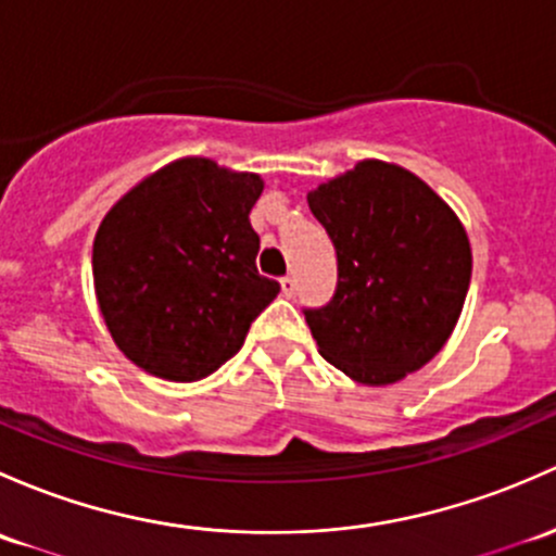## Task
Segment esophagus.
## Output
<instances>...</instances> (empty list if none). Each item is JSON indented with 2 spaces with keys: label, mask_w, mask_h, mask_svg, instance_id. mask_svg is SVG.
Returning <instances> with one entry per match:
<instances>
[{
  "label": "esophagus",
  "mask_w": 556,
  "mask_h": 556,
  "mask_svg": "<svg viewBox=\"0 0 556 556\" xmlns=\"http://www.w3.org/2000/svg\"><path fill=\"white\" fill-rule=\"evenodd\" d=\"M279 285H282V295L285 298L295 295V279L293 277H282V279H279Z\"/></svg>",
  "instance_id": "1"
}]
</instances>
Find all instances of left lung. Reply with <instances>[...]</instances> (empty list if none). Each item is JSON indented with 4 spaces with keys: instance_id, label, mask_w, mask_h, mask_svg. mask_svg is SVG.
I'll list each match as a JSON object with an SVG mask.
<instances>
[{
    "instance_id": "left-lung-1",
    "label": "left lung",
    "mask_w": 556,
    "mask_h": 556,
    "mask_svg": "<svg viewBox=\"0 0 556 556\" xmlns=\"http://www.w3.org/2000/svg\"><path fill=\"white\" fill-rule=\"evenodd\" d=\"M306 200L338 255L332 301L303 308L319 354L365 386L420 370L469 293L471 248L458 215L418 175L381 160L356 162Z\"/></svg>"
}]
</instances>
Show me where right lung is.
<instances>
[{
	"label": "right lung",
	"instance_id": "1",
	"mask_svg": "<svg viewBox=\"0 0 556 556\" xmlns=\"http://www.w3.org/2000/svg\"><path fill=\"white\" fill-rule=\"evenodd\" d=\"M261 175L186 156L132 186L92 242L98 306L140 370L175 383L207 378L242 349L279 282L255 268L250 210Z\"/></svg>",
	"mask_w": 556,
	"mask_h": 556
}]
</instances>
